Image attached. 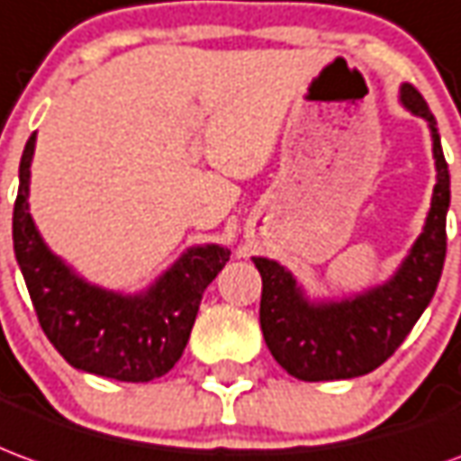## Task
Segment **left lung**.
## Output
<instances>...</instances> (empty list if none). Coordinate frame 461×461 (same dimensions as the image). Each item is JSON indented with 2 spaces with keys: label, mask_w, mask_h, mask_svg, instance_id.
<instances>
[{
  "label": "left lung",
  "mask_w": 461,
  "mask_h": 461,
  "mask_svg": "<svg viewBox=\"0 0 461 461\" xmlns=\"http://www.w3.org/2000/svg\"><path fill=\"white\" fill-rule=\"evenodd\" d=\"M399 104L429 127L437 185L421 234L397 272L349 297L314 299L285 264L252 257L262 275L259 321L264 342L289 375L304 382L354 379L384 365L429 307L439 285L447 254L449 169L437 119L420 92L402 85Z\"/></svg>",
  "instance_id": "obj_1"
}]
</instances>
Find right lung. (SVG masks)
<instances>
[{"label":"right lung","instance_id":"add662e5","mask_svg":"<svg viewBox=\"0 0 461 461\" xmlns=\"http://www.w3.org/2000/svg\"><path fill=\"white\" fill-rule=\"evenodd\" d=\"M37 134L19 162L12 217L14 254L47 339L89 375L149 382L179 362L212 279L230 262V247L194 244L137 294L89 282L50 249L29 212V179Z\"/></svg>","mask_w":461,"mask_h":461}]
</instances>
